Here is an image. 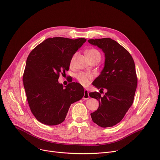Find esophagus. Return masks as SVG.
I'll list each match as a JSON object with an SVG mask.
<instances>
[{"label":"esophagus","mask_w":160,"mask_h":160,"mask_svg":"<svg viewBox=\"0 0 160 160\" xmlns=\"http://www.w3.org/2000/svg\"><path fill=\"white\" fill-rule=\"evenodd\" d=\"M89 98V91L88 89L84 90V95L83 97V99L84 100H88Z\"/></svg>","instance_id":"1"}]
</instances>
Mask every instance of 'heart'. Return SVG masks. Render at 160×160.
<instances>
[{
	"label": "heart",
	"instance_id": "b5f03b06",
	"mask_svg": "<svg viewBox=\"0 0 160 160\" xmlns=\"http://www.w3.org/2000/svg\"><path fill=\"white\" fill-rule=\"evenodd\" d=\"M86 55L89 60L91 59V58H94L95 57H101L100 52L95 49H90L86 51ZM74 57H75V55L72 57V58L71 60V63L72 62ZM77 78L78 81L82 85H83V86H86L90 83L91 79L92 78V76L91 75V74H89L87 73L80 72L77 75Z\"/></svg>",
	"mask_w": 160,
	"mask_h": 160
}]
</instances>
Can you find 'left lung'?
<instances>
[{
    "label": "left lung",
    "mask_w": 160,
    "mask_h": 160,
    "mask_svg": "<svg viewBox=\"0 0 160 160\" xmlns=\"http://www.w3.org/2000/svg\"><path fill=\"white\" fill-rule=\"evenodd\" d=\"M88 42L100 48L105 58L104 68L92 85L100 91L107 90L103 96L97 92L89 94L99 102L91 118L102 127H112L121 122L133 103L138 82L134 62L130 53L111 38Z\"/></svg>",
    "instance_id": "left-lung-1"
}]
</instances>
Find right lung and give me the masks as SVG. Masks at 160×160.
Instances as JSON below:
<instances>
[{
    "instance_id": "1",
    "label": "right lung",
    "mask_w": 160,
    "mask_h": 160,
    "mask_svg": "<svg viewBox=\"0 0 160 160\" xmlns=\"http://www.w3.org/2000/svg\"><path fill=\"white\" fill-rule=\"evenodd\" d=\"M86 38H49L29 53L23 74L24 87L31 112L40 122L56 125L64 121L70 105L82 98L84 89L71 82L63 88L60 74L69 70L72 56Z\"/></svg>"
}]
</instances>
